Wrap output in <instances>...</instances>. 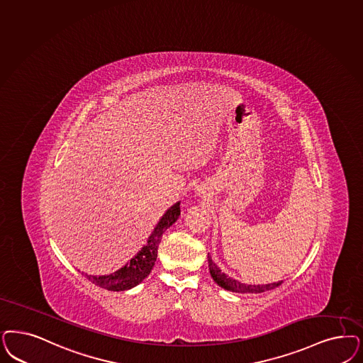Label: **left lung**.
Instances as JSON below:
<instances>
[{"mask_svg":"<svg viewBox=\"0 0 363 363\" xmlns=\"http://www.w3.org/2000/svg\"><path fill=\"white\" fill-rule=\"evenodd\" d=\"M208 263H209V271L212 275L213 280L220 286L221 288H225L228 291H233V292H238V294H259V292H264V291H269L274 288L279 287L283 281H277V283H272V284H262V286H250V284H242L238 280L226 276L225 274L221 272V269L213 263L212 259L208 257Z\"/></svg>","mask_w":363,"mask_h":363,"instance_id":"8db88e82","label":"left lung"}]
</instances>
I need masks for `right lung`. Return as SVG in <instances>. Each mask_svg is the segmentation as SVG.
Listing matches in <instances>:
<instances>
[{"label": "right lung", "mask_w": 363, "mask_h": 363, "mask_svg": "<svg viewBox=\"0 0 363 363\" xmlns=\"http://www.w3.org/2000/svg\"><path fill=\"white\" fill-rule=\"evenodd\" d=\"M181 213L179 202L173 205L167 212L163 214L161 221L155 226L152 235L147 240V245H145L142 250L138 253L134 259L130 260V263L125 264L123 268L107 276H88L89 281L110 291H125L130 288L135 287L140 281H143L145 277H147L155 264L158 247L161 242L162 235L167 228L174 224Z\"/></svg>", "instance_id": "obj_1"}]
</instances>
